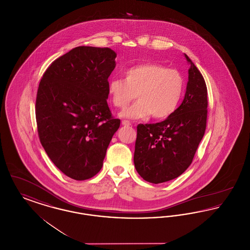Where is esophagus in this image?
Here are the masks:
<instances>
[{
	"label": "esophagus",
	"instance_id": "34e87169",
	"mask_svg": "<svg viewBox=\"0 0 250 250\" xmlns=\"http://www.w3.org/2000/svg\"><path fill=\"white\" fill-rule=\"evenodd\" d=\"M122 125H125V126H129V125H131L130 122L129 121H125V120L122 121Z\"/></svg>",
	"mask_w": 250,
	"mask_h": 250
}]
</instances>
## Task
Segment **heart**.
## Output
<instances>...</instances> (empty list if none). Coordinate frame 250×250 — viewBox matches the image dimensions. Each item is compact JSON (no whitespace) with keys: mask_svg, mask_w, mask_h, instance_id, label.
Here are the masks:
<instances>
[{"mask_svg":"<svg viewBox=\"0 0 250 250\" xmlns=\"http://www.w3.org/2000/svg\"><path fill=\"white\" fill-rule=\"evenodd\" d=\"M125 80L112 78L107 83L111 104L125 108L137 95L139 99L121 113L129 119H144L151 114L155 119H166L178 107L185 81L173 68L155 62L136 64L124 72Z\"/></svg>","mask_w":250,"mask_h":250,"instance_id":"1","label":"heart"}]
</instances>
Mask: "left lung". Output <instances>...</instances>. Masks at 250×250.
Masks as SVG:
<instances>
[{
	"label": "left lung",
	"instance_id": "8db88e82",
	"mask_svg": "<svg viewBox=\"0 0 250 250\" xmlns=\"http://www.w3.org/2000/svg\"><path fill=\"white\" fill-rule=\"evenodd\" d=\"M190 63L185 98L165 121L137 126L134 164L145 181L160 184L177 178L190 166L207 123V87Z\"/></svg>",
	"mask_w": 250,
	"mask_h": 250
}]
</instances>
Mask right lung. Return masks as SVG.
Returning <instances> with one entry per match:
<instances>
[{"mask_svg": "<svg viewBox=\"0 0 250 250\" xmlns=\"http://www.w3.org/2000/svg\"><path fill=\"white\" fill-rule=\"evenodd\" d=\"M116 53L108 48L77 47L53 61L38 86L36 118L40 143L66 176L83 181L103 166L118 130L107 106V79Z\"/></svg>", "mask_w": 250, "mask_h": 250, "instance_id": "1", "label": "right lung"}]
</instances>
